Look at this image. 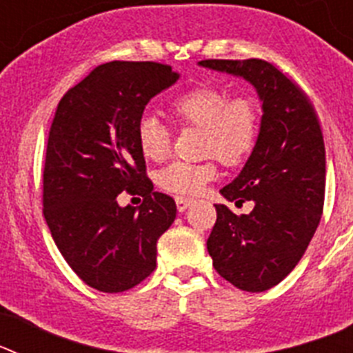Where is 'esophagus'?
<instances>
[{
    "label": "esophagus",
    "mask_w": 353,
    "mask_h": 353,
    "mask_svg": "<svg viewBox=\"0 0 353 353\" xmlns=\"http://www.w3.org/2000/svg\"><path fill=\"white\" fill-rule=\"evenodd\" d=\"M191 203H192L191 198H182V196L176 198V208H179V212H185Z\"/></svg>",
    "instance_id": "obj_1"
}]
</instances>
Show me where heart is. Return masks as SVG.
I'll list each match as a JSON object with an SVG mask.
<instances>
[{
  "label": "heart",
  "instance_id": "1",
  "mask_svg": "<svg viewBox=\"0 0 353 353\" xmlns=\"http://www.w3.org/2000/svg\"><path fill=\"white\" fill-rule=\"evenodd\" d=\"M171 113L182 125L201 129V152L215 155L226 166L242 164L251 155L258 138V108L248 95L230 99L226 90L201 84L171 102ZM138 146L148 161H162L170 152V130L152 114L138 123ZM217 176V164L174 161L157 174L159 185L180 196H194Z\"/></svg>",
  "mask_w": 353,
  "mask_h": 353
}]
</instances>
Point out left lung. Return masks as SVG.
<instances>
[{
  "mask_svg": "<svg viewBox=\"0 0 353 353\" xmlns=\"http://www.w3.org/2000/svg\"><path fill=\"white\" fill-rule=\"evenodd\" d=\"M199 67L242 77L261 102L258 138L236 179L221 189L228 201H252L236 215L215 205L207 240L221 277L244 292H265L299 263L316 232L325 189V146L307 97L263 60H203Z\"/></svg>",
  "mask_w": 353,
  "mask_h": 353,
  "instance_id": "obj_1",
  "label": "left lung"
}]
</instances>
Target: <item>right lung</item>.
Returning <instances> with one entry per match:
<instances>
[{
  "mask_svg": "<svg viewBox=\"0 0 353 353\" xmlns=\"http://www.w3.org/2000/svg\"><path fill=\"white\" fill-rule=\"evenodd\" d=\"M180 74L154 61H109L68 90L56 109L43 166V217L52 240L99 292L134 288L157 267V240L176 217L154 192L138 146L146 104ZM123 190L145 198L120 208Z\"/></svg>",
  "mask_w": 353,
  "mask_h": 353,
  "instance_id": "add662e5",
  "label": "right lung"
}]
</instances>
